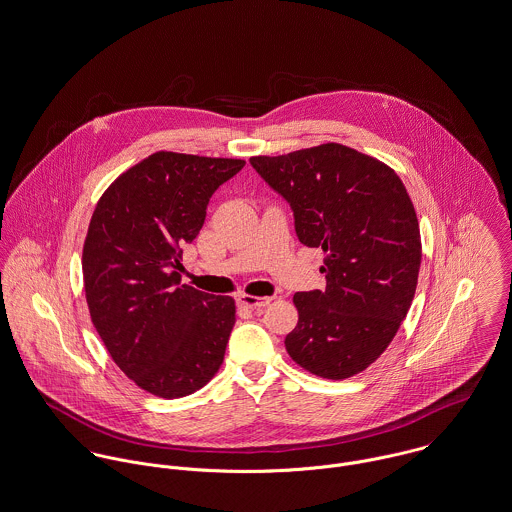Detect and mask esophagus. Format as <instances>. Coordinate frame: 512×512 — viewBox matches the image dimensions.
Returning <instances> with one entry per match:
<instances>
[{
  "mask_svg": "<svg viewBox=\"0 0 512 512\" xmlns=\"http://www.w3.org/2000/svg\"><path fill=\"white\" fill-rule=\"evenodd\" d=\"M271 302V298H259V296H251V294H241L239 296V304L251 310H261Z\"/></svg>",
  "mask_w": 512,
  "mask_h": 512,
  "instance_id": "34e87169",
  "label": "esophagus"
}]
</instances>
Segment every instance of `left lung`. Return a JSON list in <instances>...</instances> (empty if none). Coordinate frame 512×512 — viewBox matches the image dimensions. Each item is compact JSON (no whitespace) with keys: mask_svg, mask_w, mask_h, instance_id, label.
<instances>
[{"mask_svg":"<svg viewBox=\"0 0 512 512\" xmlns=\"http://www.w3.org/2000/svg\"><path fill=\"white\" fill-rule=\"evenodd\" d=\"M249 161L288 200L298 239L325 253L327 286L294 294L286 351L315 376L351 378L388 349L415 296L421 232L407 189L380 159L335 142Z\"/></svg>","mask_w":512,"mask_h":512,"instance_id":"8db88e82","label":"left lung"}]
</instances>
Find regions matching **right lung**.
Returning <instances> with one entry per match:
<instances>
[{
  "mask_svg": "<svg viewBox=\"0 0 512 512\" xmlns=\"http://www.w3.org/2000/svg\"><path fill=\"white\" fill-rule=\"evenodd\" d=\"M243 159L156 152L99 198L81 269L91 321L118 368L142 390L177 399L218 372L236 302L181 284V253L208 200Z\"/></svg>",
  "mask_w": 512,
  "mask_h": 512,
  "instance_id": "obj_1",
  "label": "right lung"
}]
</instances>
